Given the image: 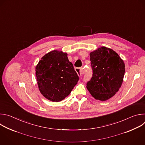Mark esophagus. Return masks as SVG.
<instances>
[{
	"label": "esophagus",
	"mask_w": 145,
	"mask_h": 145,
	"mask_svg": "<svg viewBox=\"0 0 145 145\" xmlns=\"http://www.w3.org/2000/svg\"><path fill=\"white\" fill-rule=\"evenodd\" d=\"M75 71L77 72L79 76H81L82 74L84 73V71L83 68L82 67H76L75 68Z\"/></svg>",
	"instance_id": "34e87169"
}]
</instances>
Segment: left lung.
<instances>
[{
  "label": "left lung",
  "mask_w": 145,
  "mask_h": 145,
  "mask_svg": "<svg viewBox=\"0 0 145 145\" xmlns=\"http://www.w3.org/2000/svg\"><path fill=\"white\" fill-rule=\"evenodd\" d=\"M93 76L87 89L96 99L106 101L120 90L125 72L123 61L112 49L106 47L90 54Z\"/></svg>",
  "instance_id": "1"
}]
</instances>
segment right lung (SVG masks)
I'll list each match as a JSON object with an SVG mask.
<instances>
[{
	"label": "right lung",
	"mask_w": 145,
	"mask_h": 145,
	"mask_svg": "<svg viewBox=\"0 0 145 145\" xmlns=\"http://www.w3.org/2000/svg\"><path fill=\"white\" fill-rule=\"evenodd\" d=\"M35 71L40 92L52 102L64 99L79 80L67 53L57 50L44 55L36 66Z\"/></svg>",
	"instance_id": "obj_1"
}]
</instances>
